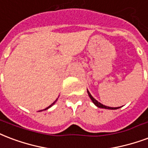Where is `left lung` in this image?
<instances>
[{"mask_svg":"<svg viewBox=\"0 0 148 148\" xmlns=\"http://www.w3.org/2000/svg\"><path fill=\"white\" fill-rule=\"evenodd\" d=\"M87 92H88V96H89V98L91 99V100L92 101V103H93L94 104L96 105L97 108H104V109H109V110H116V109H119V108H120V107H119V108H110V107H108V106H105V105L102 104V103H100L99 102L97 101L96 99H94L93 97H92V96L90 94V92H88V89H87Z\"/></svg>","mask_w":148,"mask_h":148,"instance_id":"8db88e82","label":"left lung"}]
</instances>
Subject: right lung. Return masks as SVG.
<instances>
[{
	"label": "right lung",
	"instance_id": "obj_1",
	"mask_svg": "<svg viewBox=\"0 0 148 148\" xmlns=\"http://www.w3.org/2000/svg\"><path fill=\"white\" fill-rule=\"evenodd\" d=\"M56 101H57V99H56V100H55V101L53 102V103H52V104H51V105H50V106H49V107H48V108H45V109H44V110H48L49 108H51V107H52V106H53V105H54L55 103H56ZM42 110H39V111H42Z\"/></svg>",
	"mask_w": 148,
	"mask_h": 148
}]
</instances>
